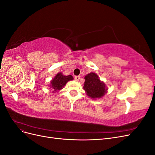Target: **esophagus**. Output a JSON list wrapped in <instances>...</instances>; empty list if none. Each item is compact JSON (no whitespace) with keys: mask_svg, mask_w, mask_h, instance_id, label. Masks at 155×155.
I'll list each match as a JSON object with an SVG mask.
<instances>
[{"mask_svg":"<svg viewBox=\"0 0 155 155\" xmlns=\"http://www.w3.org/2000/svg\"><path fill=\"white\" fill-rule=\"evenodd\" d=\"M74 79H75V81H79V79H80V77H79V76H75Z\"/></svg>","mask_w":155,"mask_h":155,"instance_id":"1","label":"esophagus"}]
</instances>
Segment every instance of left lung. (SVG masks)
Masks as SVG:
<instances>
[{
  "mask_svg": "<svg viewBox=\"0 0 155 155\" xmlns=\"http://www.w3.org/2000/svg\"><path fill=\"white\" fill-rule=\"evenodd\" d=\"M84 79L85 81L84 82L83 89L86 94L92 99L96 100L97 98H101L107 92L108 88L105 83L100 80L96 73H89L86 75Z\"/></svg>",
  "mask_w": 155,
  "mask_h": 155,
  "instance_id": "obj_1",
  "label": "left lung"
}]
</instances>
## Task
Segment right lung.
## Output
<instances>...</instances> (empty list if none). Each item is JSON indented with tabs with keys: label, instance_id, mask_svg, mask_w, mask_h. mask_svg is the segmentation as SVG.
Returning <instances> with one entry per match:
<instances>
[{
	"label": "right lung",
	"instance_id": "add662e5",
	"mask_svg": "<svg viewBox=\"0 0 155 155\" xmlns=\"http://www.w3.org/2000/svg\"><path fill=\"white\" fill-rule=\"evenodd\" d=\"M73 79L74 78L71 75L64 76L62 72H59L50 81V83L48 86L52 90V92L55 93L61 90L66 85L67 82L73 80Z\"/></svg>",
	"mask_w": 155,
	"mask_h": 155
}]
</instances>
